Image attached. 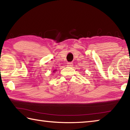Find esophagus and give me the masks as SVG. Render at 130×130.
I'll return each mask as SVG.
<instances>
[{
	"label": "esophagus",
	"instance_id": "obj_1",
	"mask_svg": "<svg viewBox=\"0 0 130 130\" xmlns=\"http://www.w3.org/2000/svg\"><path fill=\"white\" fill-rule=\"evenodd\" d=\"M73 63H72V62H68V63H67V66L68 67H73Z\"/></svg>",
	"mask_w": 130,
	"mask_h": 130
}]
</instances>
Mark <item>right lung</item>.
Listing matches in <instances>:
<instances>
[{"label":"right lung","mask_w":130,"mask_h":130,"mask_svg":"<svg viewBox=\"0 0 130 130\" xmlns=\"http://www.w3.org/2000/svg\"><path fill=\"white\" fill-rule=\"evenodd\" d=\"M56 71H57V70H53V72H56Z\"/></svg>","instance_id":"right-lung-1"}]
</instances>
